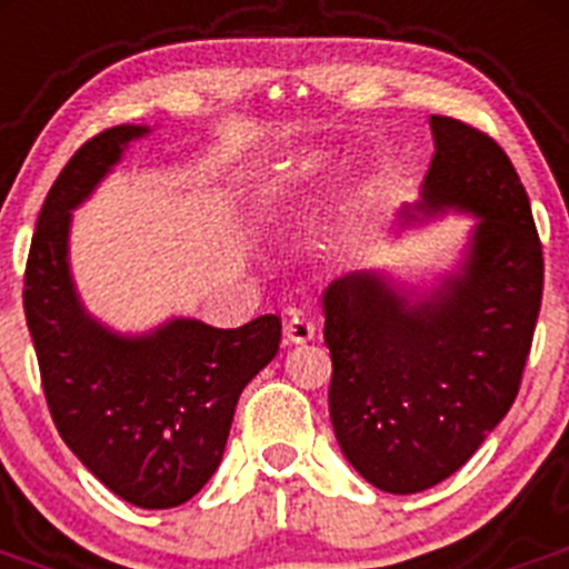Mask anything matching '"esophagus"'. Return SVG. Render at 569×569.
<instances>
[{"label": "esophagus", "instance_id": "obj_1", "mask_svg": "<svg viewBox=\"0 0 569 569\" xmlns=\"http://www.w3.org/2000/svg\"><path fill=\"white\" fill-rule=\"evenodd\" d=\"M284 333H288V341H293V345H305V341L316 336V325L305 310H293L288 325H284Z\"/></svg>", "mask_w": 569, "mask_h": 569}]
</instances>
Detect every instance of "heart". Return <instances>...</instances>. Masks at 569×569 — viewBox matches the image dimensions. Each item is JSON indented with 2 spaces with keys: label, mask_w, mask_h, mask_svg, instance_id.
<instances>
[{
  "label": "heart",
  "mask_w": 569,
  "mask_h": 569,
  "mask_svg": "<svg viewBox=\"0 0 569 569\" xmlns=\"http://www.w3.org/2000/svg\"><path fill=\"white\" fill-rule=\"evenodd\" d=\"M313 162H293L288 164V168L270 173L268 179L261 182L259 193H256V208H259V213H276L279 208H284L290 199L299 196V190L305 188V182L313 176Z\"/></svg>",
  "instance_id": "heart-1"
}]
</instances>
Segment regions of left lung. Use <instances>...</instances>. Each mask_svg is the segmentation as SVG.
<instances>
[{
	"instance_id": "8db88e82",
	"label": "left lung",
	"mask_w": 569,
	"mask_h": 569,
	"mask_svg": "<svg viewBox=\"0 0 569 569\" xmlns=\"http://www.w3.org/2000/svg\"><path fill=\"white\" fill-rule=\"evenodd\" d=\"M433 164L421 210L481 216L459 279L407 305L376 276L325 293L330 421L347 461L385 492L453 476L519 396L545 293V256L510 156L485 130L430 119Z\"/></svg>"
}]
</instances>
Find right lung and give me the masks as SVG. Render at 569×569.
<instances>
[{"label":"right lung","instance_id":"right-lung-1","mask_svg":"<svg viewBox=\"0 0 569 569\" xmlns=\"http://www.w3.org/2000/svg\"><path fill=\"white\" fill-rule=\"evenodd\" d=\"M144 128H108L70 156L44 196L24 264V319L50 419L108 490L144 510L179 507L222 461L241 390L279 350L281 319L236 330L179 319L119 339L79 308L68 276L70 210Z\"/></svg>","mask_w":569,"mask_h":569}]
</instances>
